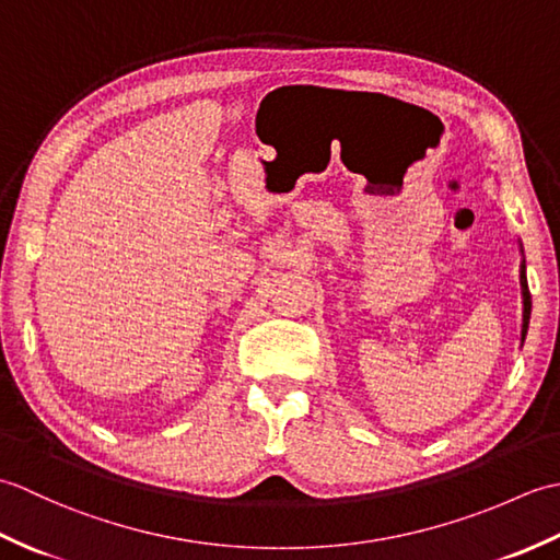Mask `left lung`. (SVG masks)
Here are the masks:
<instances>
[{"label": "left lung", "mask_w": 560, "mask_h": 560, "mask_svg": "<svg viewBox=\"0 0 560 560\" xmlns=\"http://www.w3.org/2000/svg\"><path fill=\"white\" fill-rule=\"evenodd\" d=\"M520 287H522V343H525L527 329H529V315H532V295H529V287H527L525 253H522V265H520Z\"/></svg>", "instance_id": "obj_1"}]
</instances>
